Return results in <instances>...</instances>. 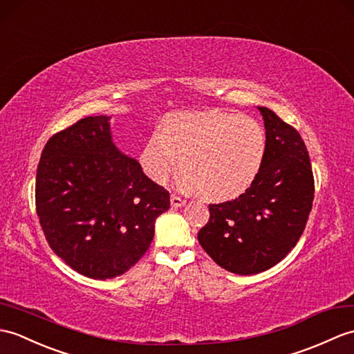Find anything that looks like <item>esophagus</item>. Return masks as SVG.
<instances>
[{"mask_svg": "<svg viewBox=\"0 0 354 354\" xmlns=\"http://www.w3.org/2000/svg\"><path fill=\"white\" fill-rule=\"evenodd\" d=\"M170 205H171V208H180V207H184V205H185V199H183V197H180V196L171 194Z\"/></svg>", "mask_w": 354, "mask_h": 354, "instance_id": "esophagus-1", "label": "esophagus"}]
</instances>
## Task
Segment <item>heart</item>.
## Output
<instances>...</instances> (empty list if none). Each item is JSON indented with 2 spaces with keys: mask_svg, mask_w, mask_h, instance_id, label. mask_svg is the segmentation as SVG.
I'll list each match as a JSON object with an SVG mask.
<instances>
[{
  "mask_svg": "<svg viewBox=\"0 0 354 354\" xmlns=\"http://www.w3.org/2000/svg\"><path fill=\"white\" fill-rule=\"evenodd\" d=\"M266 149V131L252 118L221 110L179 111L164 118L160 133L146 140L140 162L158 184L180 162L185 188L209 201H227L253 184Z\"/></svg>",
  "mask_w": 354,
  "mask_h": 354,
  "instance_id": "heart-1",
  "label": "heart"
}]
</instances>
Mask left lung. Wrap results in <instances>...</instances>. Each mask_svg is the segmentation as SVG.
<instances>
[{
  "label": "left lung",
  "instance_id": "1",
  "mask_svg": "<svg viewBox=\"0 0 354 354\" xmlns=\"http://www.w3.org/2000/svg\"><path fill=\"white\" fill-rule=\"evenodd\" d=\"M267 149L257 179L234 201L209 205L199 234L203 250L235 274H257L281 262L305 231L314 176L300 134L276 113L258 106Z\"/></svg>",
  "mask_w": 354,
  "mask_h": 354
}]
</instances>
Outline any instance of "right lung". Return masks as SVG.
<instances>
[{"mask_svg":"<svg viewBox=\"0 0 354 354\" xmlns=\"http://www.w3.org/2000/svg\"><path fill=\"white\" fill-rule=\"evenodd\" d=\"M169 192L113 143L110 118L90 116L48 140L36 211L48 244L80 274L120 276L149 249Z\"/></svg>","mask_w":354,"mask_h":354,"instance_id":"add662e5","label":"right lung"}]
</instances>
